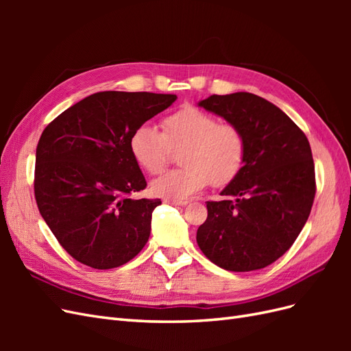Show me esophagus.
<instances>
[{"label": "esophagus", "mask_w": 351, "mask_h": 351, "mask_svg": "<svg viewBox=\"0 0 351 351\" xmlns=\"http://www.w3.org/2000/svg\"><path fill=\"white\" fill-rule=\"evenodd\" d=\"M165 204L169 205H176V206H186L187 202L186 200H174V199H165Z\"/></svg>", "instance_id": "1"}]
</instances>
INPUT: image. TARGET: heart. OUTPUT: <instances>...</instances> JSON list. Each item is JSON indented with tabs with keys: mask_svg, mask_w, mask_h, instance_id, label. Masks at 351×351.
Wrapping results in <instances>:
<instances>
[{
	"mask_svg": "<svg viewBox=\"0 0 351 351\" xmlns=\"http://www.w3.org/2000/svg\"><path fill=\"white\" fill-rule=\"evenodd\" d=\"M129 147L146 173L158 174L169 162L171 149L178 151L180 168L155 178L151 189L156 196L186 199L209 183L226 187L234 182L246 162L247 145L234 124H219L212 114L184 107L162 121V132L145 123L133 130Z\"/></svg>",
	"mask_w": 351,
	"mask_h": 351,
	"instance_id": "b5f03b06",
	"label": "heart"
}]
</instances>
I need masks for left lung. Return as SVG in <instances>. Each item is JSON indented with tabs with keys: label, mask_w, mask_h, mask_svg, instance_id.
I'll return each instance as SVG.
<instances>
[{
	"label": "left lung",
	"mask_w": 351,
	"mask_h": 351,
	"mask_svg": "<svg viewBox=\"0 0 351 351\" xmlns=\"http://www.w3.org/2000/svg\"><path fill=\"white\" fill-rule=\"evenodd\" d=\"M197 105L237 125L247 145L241 173L221 192L226 200L206 202L199 247L227 271L268 267L291 247L311 214L316 183L309 141L258 95H210Z\"/></svg>",
	"instance_id": "left-lung-1"
}]
</instances>
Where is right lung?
<instances>
[{
	"instance_id": "1",
	"label": "right lung",
	"mask_w": 351,
	"mask_h": 351,
	"mask_svg": "<svg viewBox=\"0 0 351 351\" xmlns=\"http://www.w3.org/2000/svg\"><path fill=\"white\" fill-rule=\"evenodd\" d=\"M176 99L165 93L98 92L42 132L35 199L52 234L77 262L111 269L145 247L161 200L132 197L146 187V180L129 141L137 125Z\"/></svg>"
}]
</instances>
